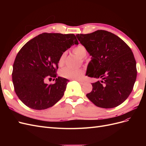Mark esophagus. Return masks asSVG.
I'll return each mask as SVG.
<instances>
[{
  "label": "esophagus",
  "mask_w": 146,
  "mask_h": 146,
  "mask_svg": "<svg viewBox=\"0 0 146 146\" xmlns=\"http://www.w3.org/2000/svg\"><path fill=\"white\" fill-rule=\"evenodd\" d=\"M75 80H77V82H78L80 84H83L84 83V81L83 80H80V79H75Z\"/></svg>",
  "instance_id": "1"
}]
</instances>
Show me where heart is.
I'll list each match as a JSON object with an SVG mask.
<instances>
[{"mask_svg":"<svg viewBox=\"0 0 146 146\" xmlns=\"http://www.w3.org/2000/svg\"><path fill=\"white\" fill-rule=\"evenodd\" d=\"M73 52L75 54H76L80 59L85 58L87 54V50L85 46L83 45H78L73 48ZM66 52L62 53L60 55L58 60L59 65H63L66 57ZM83 73L82 70L80 69H72L70 68L66 67L60 70V76L69 79H78L80 77Z\"/></svg>","mask_w":146,"mask_h":146,"instance_id":"obj_1","label":"heart"}]
</instances>
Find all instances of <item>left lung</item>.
Listing matches in <instances>:
<instances>
[{
	"mask_svg": "<svg viewBox=\"0 0 146 146\" xmlns=\"http://www.w3.org/2000/svg\"><path fill=\"white\" fill-rule=\"evenodd\" d=\"M76 36L92 56L88 64V77L99 79L92 83L87 98L97 107L112 108L124 102L133 90L137 70L131 48L111 32L97 30Z\"/></svg>",
	"mask_w": 146,
	"mask_h": 146,
	"instance_id": "obj_1",
	"label": "left lung"
}]
</instances>
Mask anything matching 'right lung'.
Instances as JSON below:
<instances>
[{"mask_svg": "<svg viewBox=\"0 0 146 146\" xmlns=\"http://www.w3.org/2000/svg\"><path fill=\"white\" fill-rule=\"evenodd\" d=\"M74 44L78 42L74 34L43 33L21 48L13 64L12 80L22 102L32 109L41 110L61 99L69 80L56 77L58 60ZM48 78H55L56 83L45 84Z\"/></svg>", "mask_w": 146, "mask_h": 146, "instance_id": "obj_1", "label": "right lung"}]
</instances>
